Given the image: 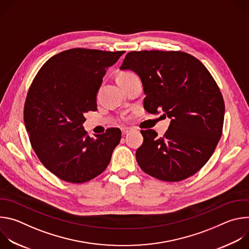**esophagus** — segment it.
<instances>
[{"instance_id":"obj_1","label":"esophagus","mask_w":249,"mask_h":249,"mask_svg":"<svg viewBox=\"0 0 249 249\" xmlns=\"http://www.w3.org/2000/svg\"><path fill=\"white\" fill-rule=\"evenodd\" d=\"M121 132H122V135L125 136V135H127L129 132H131V129H129V128H122V129H121Z\"/></svg>"}]
</instances>
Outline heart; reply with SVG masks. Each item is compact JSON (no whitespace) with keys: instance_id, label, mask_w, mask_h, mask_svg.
I'll return each instance as SVG.
<instances>
[{"instance_id":"obj_1","label":"heart","mask_w":249,"mask_h":249,"mask_svg":"<svg viewBox=\"0 0 249 249\" xmlns=\"http://www.w3.org/2000/svg\"><path fill=\"white\" fill-rule=\"evenodd\" d=\"M134 75V73H131V72H123V73H120L117 77V79H121V78H125V77H129V76H132Z\"/></svg>"}]
</instances>
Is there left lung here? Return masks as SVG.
Listing matches in <instances>:
<instances>
[{"label": "left lung", "instance_id": "8db88e82", "mask_svg": "<svg viewBox=\"0 0 249 249\" xmlns=\"http://www.w3.org/2000/svg\"><path fill=\"white\" fill-rule=\"evenodd\" d=\"M121 70L135 72L143 84L144 108L163 111L168 130L159 137L142 130L136 152L140 167L160 180L175 182L195 174L209 160L222 137L225 102L207 68L181 51H132Z\"/></svg>", "mask_w": 249, "mask_h": 249}]
</instances>
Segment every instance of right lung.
Segmentation results:
<instances>
[{
	"label": "right lung",
	"mask_w": 249,
	"mask_h": 249,
	"mask_svg": "<svg viewBox=\"0 0 249 249\" xmlns=\"http://www.w3.org/2000/svg\"><path fill=\"white\" fill-rule=\"evenodd\" d=\"M124 51L74 48L51 57L27 92L23 120L29 141L43 165L71 183L91 180L107 167L121 139L118 128L88 136L83 124L95 111L106 70Z\"/></svg>",
	"instance_id": "obj_1"
}]
</instances>
